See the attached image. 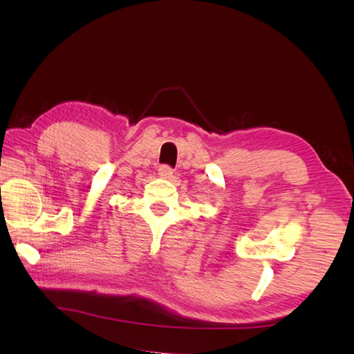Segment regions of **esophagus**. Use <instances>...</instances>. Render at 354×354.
Returning a JSON list of instances; mask_svg holds the SVG:
<instances>
[{"mask_svg":"<svg viewBox=\"0 0 354 354\" xmlns=\"http://www.w3.org/2000/svg\"><path fill=\"white\" fill-rule=\"evenodd\" d=\"M158 174L162 178H169L171 176H173V168H171L169 165H160L158 168Z\"/></svg>","mask_w":354,"mask_h":354,"instance_id":"esophagus-1","label":"esophagus"}]
</instances>
